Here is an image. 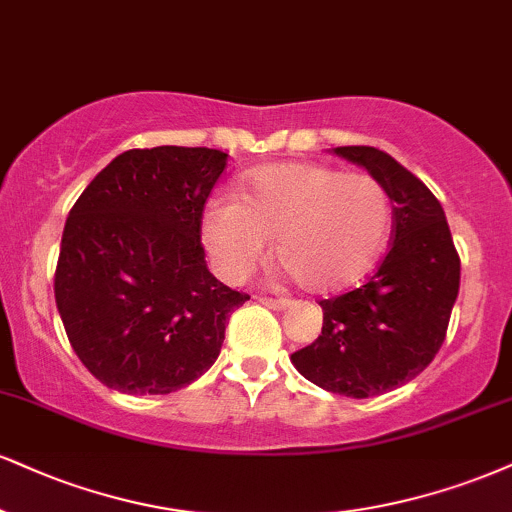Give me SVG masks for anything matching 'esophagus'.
Listing matches in <instances>:
<instances>
[{
    "label": "esophagus",
    "mask_w": 512,
    "mask_h": 512,
    "mask_svg": "<svg viewBox=\"0 0 512 512\" xmlns=\"http://www.w3.org/2000/svg\"><path fill=\"white\" fill-rule=\"evenodd\" d=\"M260 300L262 305H267V307H272V310H286L288 305H291V300H286V298H269V295H260Z\"/></svg>",
    "instance_id": "esophagus-1"
}]
</instances>
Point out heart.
Listing matches in <instances>:
<instances>
[{"mask_svg":"<svg viewBox=\"0 0 512 512\" xmlns=\"http://www.w3.org/2000/svg\"><path fill=\"white\" fill-rule=\"evenodd\" d=\"M384 183L317 162L269 164L245 176L240 197L219 195L202 214V240L226 279L276 257L310 293H336L365 276L389 243Z\"/></svg>","mask_w":512,"mask_h":512,"instance_id":"obj_1","label":"heart"}]
</instances>
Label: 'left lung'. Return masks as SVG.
<instances>
[{
	"mask_svg": "<svg viewBox=\"0 0 512 512\" xmlns=\"http://www.w3.org/2000/svg\"><path fill=\"white\" fill-rule=\"evenodd\" d=\"M384 183L393 202L391 250L365 286L322 300V334L291 355L319 389L369 398L427 369L446 338L460 257L441 202L415 174L369 145L336 147Z\"/></svg>",
	"mask_w": 512,
	"mask_h": 512,
	"instance_id": "obj_1",
	"label": "left lung"
}]
</instances>
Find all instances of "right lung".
I'll list each match as a JSON object with an SVG mask.
<instances>
[{"mask_svg":"<svg viewBox=\"0 0 512 512\" xmlns=\"http://www.w3.org/2000/svg\"><path fill=\"white\" fill-rule=\"evenodd\" d=\"M226 152L162 145L112 159L66 219L54 298L71 348L109 389L162 396L219 357L250 300L207 269L202 212Z\"/></svg>","mask_w":512,"mask_h":512,"instance_id":"right-lung-1","label":"right lung"}]
</instances>
